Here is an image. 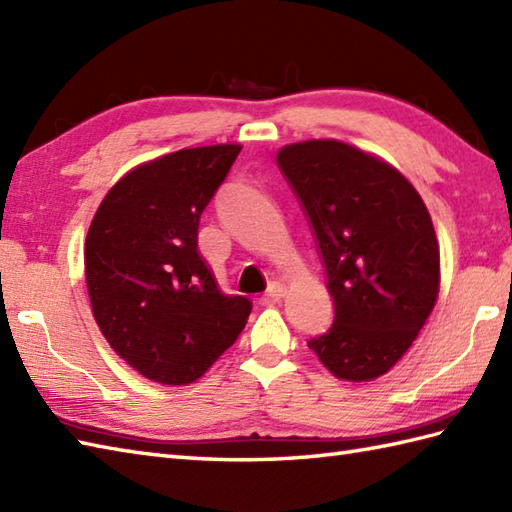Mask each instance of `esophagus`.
<instances>
[{
    "instance_id": "1",
    "label": "esophagus",
    "mask_w": 512,
    "mask_h": 512,
    "mask_svg": "<svg viewBox=\"0 0 512 512\" xmlns=\"http://www.w3.org/2000/svg\"><path fill=\"white\" fill-rule=\"evenodd\" d=\"M284 292H286V288L281 286V284H270L268 286V290H266V295L262 297V303H277L281 297H284Z\"/></svg>"
}]
</instances>
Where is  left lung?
Segmentation results:
<instances>
[{
  "mask_svg": "<svg viewBox=\"0 0 512 512\" xmlns=\"http://www.w3.org/2000/svg\"><path fill=\"white\" fill-rule=\"evenodd\" d=\"M328 275L332 328L308 341L336 378L363 383L394 367L436 306L440 246L418 191L398 169L339 140L277 154Z\"/></svg>",
  "mask_w": 512,
  "mask_h": 512,
  "instance_id": "8db88e82",
  "label": "left lung"
}]
</instances>
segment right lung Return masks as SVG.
<instances>
[{"mask_svg": "<svg viewBox=\"0 0 512 512\" xmlns=\"http://www.w3.org/2000/svg\"><path fill=\"white\" fill-rule=\"evenodd\" d=\"M242 147L180 149L105 195L85 239L92 314L112 350L162 385L198 380L244 330L253 303L224 295L198 250L200 215Z\"/></svg>", "mask_w": 512, "mask_h": 512, "instance_id": "add662e5", "label": "right lung"}]
</instances>
